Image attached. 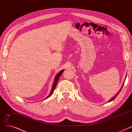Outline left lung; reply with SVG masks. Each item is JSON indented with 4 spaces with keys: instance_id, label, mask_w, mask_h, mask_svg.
<instances>
[{
    "instance_id": "obj_1",
    "label": "left lung",
    "mask_w": 132,
    "mask_h": 132,
    "mask_svg": "<svg viewBox=\"0 0 132 132\" xmlns=\"http://www.w3.org/2000/svg\"><path fill=\"white\" fill-rule=\"evenodd\" d=\"M123 84H124V83H123ZM123 84L122 85V86H123ZM122 87H121V89H120V91H121V89H122ZM120 92H118V93L117 94V95H116V96H114L113 97V98H112L111 99H110V100H109V102H110L112 101V100H114V99H115V98H116V97H117V96H118V95H119V93H120Z\"/></svg>"
}]
</instances>
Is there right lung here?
I'll list each match as a JSON object with an SVG mask.
<instances>
[{"label": "right lung", "mask_w": 132, "mask_h": 132, "mask_svg": "<svg viewBox=\"0 0 132 132\" xmlns=\"http://www.w3.org/2000/svg\"><path fill=\"white\" fill-rule=\"evenodd\" d=\"M63 71H64V70H62V71H61L59 73H58V74H57V75H56V77H55V78L54 82V84H53V88H52V91H51V93H50L49 95L47 97H46L45 99H46V98H48L49 96H51L52 94H53V93L54 92V90L55 89L56 86V85H57V83L58 81H59V78H60V77H61V74L63 73Z\"/></svg>", "instance_id": "add662e5"}]
</instances>
